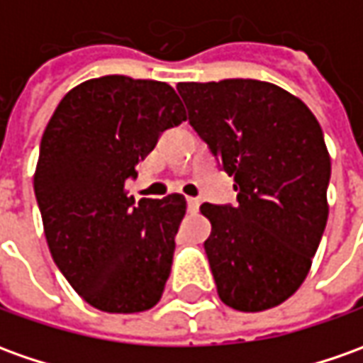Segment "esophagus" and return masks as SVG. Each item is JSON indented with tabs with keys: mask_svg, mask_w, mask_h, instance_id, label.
I'll use <instances>...</instances> for the list:
<instances>
[{
	"mask_svg": "<svg viewBox=\"0 0 363 363\" xmlns=\"http://www.w3.org/2000/svg\"><path fill=\"white\" fill-rule=\"evenodd\" d=\"M186 206H189V213H199L201 201H199V199H192V196H189V199H186Z\"/></svg>",
	"mask_w": 363,
	"mask_h": 363,
	"instance_id": "1",
	"label": "esophagus"
}]
</instances>
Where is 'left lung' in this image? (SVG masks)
<instances>
[{"label": "left lung", "mask_w": 363, "mask_h": 363, "mask_svg": "<svg viewBox=\"0 0 363 363\" xmlns=\"http://www.w3.org/2000/svg\"><path fill=\"white\" fill-rule=\"evenodd\" d=\"M189 123L234 177L236 204L201 213L216 292L240 312L282 304L302 286L328 223L330 155L312 111L256 79L179 83Z\"/></svg>", "instance_id": "obj_1"}]
</instances>
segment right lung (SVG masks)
<instances>
[{
	"mask_svg": "<svg viewBox=\"0 0 363 363\" xmlns=\"http://www.w3.org/2000/svg\"><path fill=\"white\" fill-rule=\"evenodd\" d=\"M182 121L171 85L105 75L71 89L47 123L33 177L47 246L97 310L135 314L161 300L186 201L174 192L135 204L125 182Z\"/></svg>",
	"mask_w": 363,
	"mask_h": 363,
	"instance_id": "1",
	"label": "right lung"
}]
</instances>
